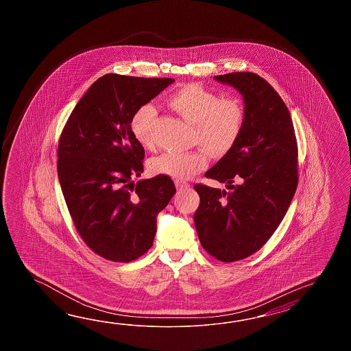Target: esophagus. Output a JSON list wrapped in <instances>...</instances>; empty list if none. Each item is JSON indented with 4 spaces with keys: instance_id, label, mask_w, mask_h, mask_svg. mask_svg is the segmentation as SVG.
I'll use <instances>...</instances> for the list:
<instances>
[{
    "instance_id": "esophagus-1",
    "label": "esophagus",
    "mask_w": 351,
    "mask_h": 351,
    "mask_svg": "<svg viewBox=\"0 0 351 351\" xmlns=\"http://www.w3.org/2000/svg\"><path fill=\"white\" fill-rule=\"evenodd\" d=\"M176 186L178 191H184L189 188V183H186L184 180H176Z\"/></svg>"
}]
</instances>
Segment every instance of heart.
Masks as SVG:
<instances>
[{
	"label": "heart",
	"instance_id": "obj_1",
	"mask_svg": "<svg viewBox=\"0 0 351 351\" xmlns=\"http://www.w3.org/2000/svg\"><path fill=\"white\" fill-rule=\"evenodd\" d=\"M167 103L180 118L194 125L193 144L201 145L203 149L165 153L152 158V174L174 179L192 178L208 165V151L213 157H224L239 142L246 119L245 105L239 97H221L216 91L199 84H186L171 94ZM156 117L157 112L152 105L143 104L135 109L129 121L135 141L147 149L154 145Z\"/></svg>",
	"mask_w": 351,
	"mask_h": 351
}]
</instances>
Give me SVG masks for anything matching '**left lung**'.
<instances>
[{"instance_id":"left-lung-1","label":"left lung","mask_w":351,"mask_h":351,"mask_svg":"<svg viewBox=\"0 0 351 351\" xmlns=\"http://www.w3.org/2000/svg\"><path fill=\"white\" fill-rule=\"evenodd\" d=\"M215 77L243 95L246 119L234 148L204 174L231 191L195 184L194 224L210 256L234 262L256 254L284 219L298 188V141L284 100L260 75Z\"/></svg>"}]
</instances>
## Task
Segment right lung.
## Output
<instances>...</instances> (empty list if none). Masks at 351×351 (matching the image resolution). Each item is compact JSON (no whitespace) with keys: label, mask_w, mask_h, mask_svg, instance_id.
<instances>
[{"label":"right lung","mask_w":351,"mask_h":351,"mask_svg":"<svg viewBox=\"0 0 351 351\" xmlns=\"http://www.w3.org/2000/svg\"><path fill=\"white\" fill-rule=\"evenodd\" d=\"M174 79L106 74L94 82L60 134L58 176L75 228L93 252L132 262L148 252L157 215L176 193L171 177L133 183L144 171V148L130 117Z\"/></svg>","instance_id":"right-lung-1"}]
</instances>
